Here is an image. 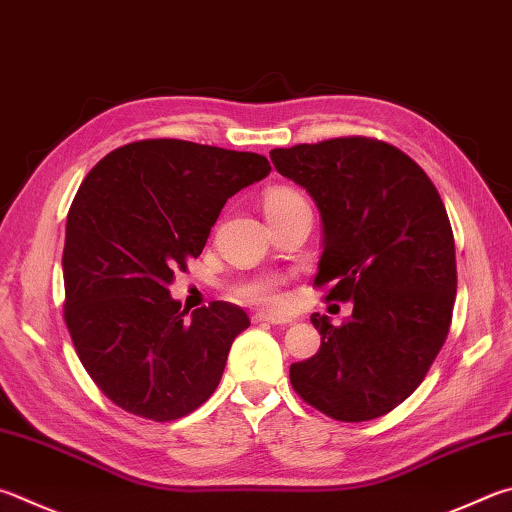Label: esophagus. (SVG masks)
Wrapping results in <instances>:
<instances>
[{
  "label": "esophagus",
  "mask_w": 512,
  "mask_h": 512,
  "mask_svg": "<svg viewBox=\"0 0 512 512\" xmlns=\"http://www.w3.org/2000/svg\"><path fill=\"white\" fill-rule=\"evenodd\" d=\"M253 322H271V324H288L293 322V318H288V315H275V313H264L259 311L253 315Z\"/></svg>",
  "instance_id": "1"
}]
</instances>
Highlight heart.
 Instances as JSON below:
<instances>
[{
	"mask_svg": "<svg viewBox=\"0 0 512 512\" xmlns=\"http://www.w3.org/2000/svg\"><path fill=\"white\" fill-rule=\"evenodd\" d=\"M304 201L300 194L291 188H273L266 192L264 197V208L266 215H273V212H280L293 203ZM239 297H244L248 302L262 304V306H280L282 304V291H280V280L277 277H255V280H248L237 288Z\"/></svg>",
	"mask_w": 512,
	"mask_h": 512,
	"instance_id": "b5f03b06",
	"label": "heart"
}]
</instances>
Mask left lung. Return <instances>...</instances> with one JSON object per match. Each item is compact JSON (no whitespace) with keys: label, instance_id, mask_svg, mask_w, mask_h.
I'll return each instance as SVG.
<instances>
[{"label":"left lung","instance_id":"left-lung-1","mask_svg":"<svg viewBox=\"0 0 512 512\" xmlns=\"http://www.w3.org/2000/svg\"><path fill=\"white\" fill-rule=\"evenodd\" d=\"M275 170L311 194L322 217L315 284L353 302L340 327L313 313L318 353L291 385L336 421H371L401 405L439 356L457 295L448 212L421 167L365 136L271 150Z\"/></svg>","mask_w":512,"mask_h":512}]
</instances>
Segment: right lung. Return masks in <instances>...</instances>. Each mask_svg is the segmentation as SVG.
I'll return each instance as SVG.
<instances>
[{
	"label": "right lung",
	"instance_id": "right-lung-1",
	"mask_svg": "<svg viewBox=\"0 0 512 512\" xmlns=\"http://www.w3.org/2000/svg\"><path fill=\"white\" fill-rule=\"evenodd\" d=\"M268 172L262 154L152 138L109 152L82 181L67 215L64 322L91 380L125 412L174 421L217 389L248 315L212 302L188 318L167 286L232 194Z\"/></svg>",
	"mask_w": 512,
	"mask_h": 512
}]
</instances>
